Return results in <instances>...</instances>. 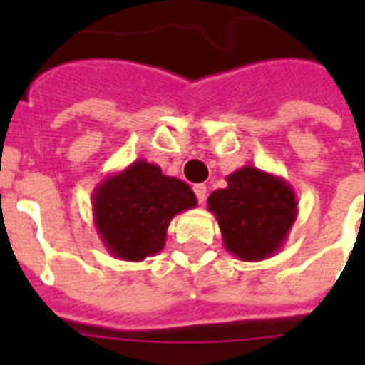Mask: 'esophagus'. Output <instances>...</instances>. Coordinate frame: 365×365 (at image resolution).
Masks as SVG:
<instances>
[{"instance_id": "1", "label": "esophagus", "mask_w": 365, "mask_h": 365, "mask_svg": "<svg viewBox=\"0 0 365 365\" xmlns=\"http://www.w3.org/2000/svg\"><path fill=\"white\" fill-rule=\"evenodd\" d=\"M193 191H195V195H197V199H199L200 205H202V202L206 200V193H208V187H206L205 183H197V185L193 187Z\"/></svg>"}]
</instances>
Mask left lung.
<instances>
[{
  "mask_svg": "<svg viewBox=\"0 0 365 365\" xmlns=\"http://www.w3.org/2000/svg\"><path fill=\"white\" fill-rule=\"evenodd\" d=\"M227 187L208 197L223 246L242 261L278 254L297 220V197L284 178L246 165L229 174Z\"/></svg>",
  "mask_w": 365,
  "mask_h": 365,
  "instance_id": "8db88e82",
  "label": "left lung"
}]
</instances>
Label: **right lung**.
<instances>
[{
	"instance_id": "right-lung-1",
	"label": "right lung",
	"mask_w": 365,
	"mask_h": 365,
	"mask_svg": "<svg viewBox=\"0 0 365 365\" xmlns=\"http://www.w3.org/2000/svg\"><path fill=\"white\" fill-rule=\"evenodd\" d=\"M195 206L197 197L187 183L165 176L160 166L143 159L106 176L93 191L96 233L123 261L159 254L172 217Z\"/></svg>"
}]
</instances>
